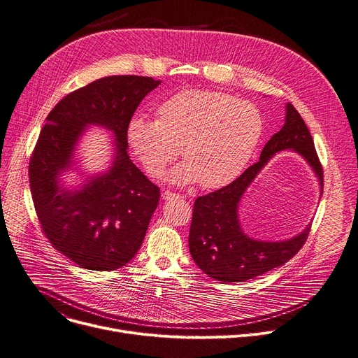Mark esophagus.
<instances>
[{
	"label": "esophagus",
	"mask_w": 358,
	"mask_h": 358,
	"mask_svg": "<svg viewBox=\"0 0 358 358\" xmlns=\"http://www.w3.org/2000/svg\"><path fill=\"white\" fill-rule=\"evenodd\" d=\"M180 194H176V192H171V191H164L162 192V199L170 201V200H174V199H178Z\"/></svg>",
	"instance_id": "1"
}]
</instances>
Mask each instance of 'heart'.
I'll list each match as a JSON object with an SVG mask.
<instances>
[{"label": "heart", "mask_w": 358, "mask_h": 358, "mask_svg": "<svg viewBox=\"0 0 358 358\" xmlns=\"http://www.w3.org/2000/svg\"><path fill=\"white\" fill-rule=\"evenodd\" d=\"M158 121L136 115L127 140L143 169L161 177L181 154L185 158L169 174L171 182L199 181L220 188L234 181L248 164L263 134V118L248 101L206 91H181L157 110Z\"/></svg>", "instance_id": "heart-1"}]
</instances>
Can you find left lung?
<instances>
[{
  "label": "left lung",
  "instance_id": "obj_1",
  "mask_svg": "<svg viewBox=\"0 0 358 358\" xmlns=\"http://www.w3.org/2000/svg\"><path fill=\"white\" fill-rule=\"evenodd\" d=\"M300 154L315 173L322 194V167L308 128L289 103L285 104V122L264 145L259 161L237 180L194 203L188 247L196 264L211 278L240 282L262 275L285 264L304 245L310 227L284 241H263L248 237L240 224L238 207L247 188L280 151Z\"/></svg>",
  "mask_w": 358,
  "mask_h": 358
}]
</instances>
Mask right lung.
<instances>
[{
  "mask_svg": "<svg viewBox=\"0 0 358 358\" xmlns=\"http://www.w3.org/2000/svg\"><path fill=\"white\" fill-rule=\"evenodd\" d=\"M159 83L138 76L104 77L64 96L45 118L28 169L32 201L52 247L81 268L117 270L143 244L159 188L129 159L127 127ZM90 124L112 131V166L69 189L60 177L76 169V145Z\"/></svg>",
  "mask_w": 358,
  "mask_h": 358,
  "instance_id": "add662e5",
  "label": "right lung"
}]
</instances>
